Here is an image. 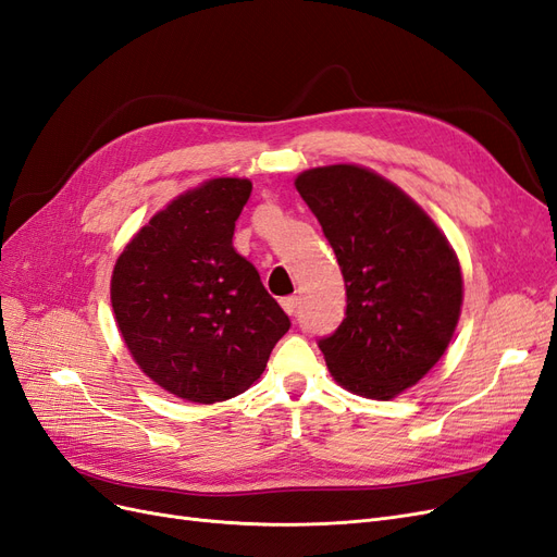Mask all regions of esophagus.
Wrapping results in <instances>:
<instances>
[{
	"label": "esophagus",
	"mask_w": 557,
	"mask_h": 557,
	"mask_svg": "<svg viewBox=\"0 0 557 557\" xmlns=\"http://www.w3.org/2000/svg\"><path fill=\"white\" fill-rule=\"evenodd\" d=\"M281 307H283V311H285V313H290V315H293V313L297 311V297H295V295H290V297H283V299H281Z\"/></svg>",
	"instance_id": "obj_1"
}]
</instances>
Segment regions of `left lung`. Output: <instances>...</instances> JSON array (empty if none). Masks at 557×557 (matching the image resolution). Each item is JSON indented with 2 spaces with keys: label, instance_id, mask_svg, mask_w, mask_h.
I'll list each match as a JSON object with an SVG mask.
<instances>
[{
  "label": "left lung",
  "instance_id": "1",
  "mask_svg": "<svg viewBox=\"0 0 557 557\" xmlns=\"http://www.w3.org/2000/svg\"><path fill=\"white\" fill-rule=\"evenodd\" d=\"M295 188L323 227L346 283V318L318 342L346 391L393 399L448 348L462 274L444 232L395 183L358 164L301 172Z\"/></svg>",
  "mask_w": 557,
  "mask_h": 557
}]
</instances>
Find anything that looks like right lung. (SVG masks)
I'll list each match as a JSON object with an SVG mask.
<instances>
[{
	"label": "right lung",
	"instance_id": "add662e5",
	"mask_svg": "<svg viewBox=\"0 0 557 557\" xmlns=\"http://www.w3.org/2000/svg\"><path fill=\"white\" fill-rule=\"evenodd\" d=\"M248 178H211L178 195L115 260L111 305L141 372L197 404L237 397L260 379L290 318L232 246Z\"/></svg>",
	"mask_w": 557,
	"mask_h": 557
}]
</instances>
